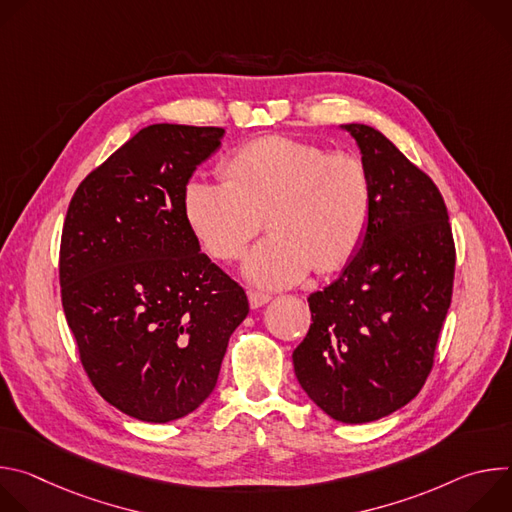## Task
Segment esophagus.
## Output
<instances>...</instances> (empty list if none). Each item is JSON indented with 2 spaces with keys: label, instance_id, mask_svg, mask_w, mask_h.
Returning <instances> with one entry per match:
<instances>
[{
  "label": "esophagus",
  "instance_id": "esophagus-1",
  "mask_svg": "<svg viewBox=\"0 0 512 512\" xmlns=\"http://www.w3.org/2000/svg\"><path fill=\"white\" fill-rule=\"evenodd\" d=\"M269 300H271V296H269V294H263V291H249V306H251L253 310L265 306Z\"/></svg>",
  "mask_w": 512,
  "mask_h": 512
}]
</instances>
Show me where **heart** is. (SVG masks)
<instances>
[{
  "instance_id": "obj_1",
  "label": "heart",
  "mask_w": 512,
  "mask_h": 512,
  "mask_svg": "<svg viewBox=\"0 0 512 512\" xmlns=\"http://www.w3.org/2000/svg\"><path fill=\"white\" fill-rule=\"evenodd\" d=\"M227 180L190 178L182 208L202 247L239 259L261 231L243 273L263 287H287L312 267L336 271L360 247L371 218V178L360 158L283 135L253 139L225 162Z\"/></svg>"
}]
</instances>
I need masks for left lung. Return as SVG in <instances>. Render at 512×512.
<instances>
[{"mask_svg":"<svg viewBox=\"0 0 512 512\" xmlns=\"http://www.w3.org/2000/svg\"><path fill=\"white\" fill-rule=\"evenodd\" d=\"M340 127L369 170L371 218L342 275L308 298L312 324L291 358L324 413L369 423L421 391L452 302L456 249L431 178L375 127Z\"/></svg>","mask_w":512,"mask_h":512,"instance_id":"1","label":"left lung"}]
</instances>
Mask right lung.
<instances>
[{"mask_svg":"<svg viewBox=\"0 0 512 512\" xmlns=\"http://www.w3.org/2000/svg\"><path fill=\"white\" fill-rule=\"evenodd\" d=\"M225 129L143 127L77 188L60 241V294L83 367L129 417L168 423L216 387L243 287L204 253L182 194Z\"/></svg>","mask_w":512,"mask_h":512,"instance_id":"obj_1","label":"right lung"}]
</instances>
